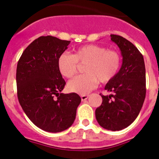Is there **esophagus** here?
Listing matches in <instances>:
<instances>
[{
  "instance_id": "34e87169",
  "label": "esophagus",
  "mask_w": 159,
  "mask_h": 159,
  "mask_svg": "<svg viewBox=\"0 0 159 159\" xmlns=\"http://www.w3.org/2000/svg\"><path fill=\"white\" fill-rule=\"evenodd\" d=\"M81 98L82 101H84V100L87 99V98H88V96H86V95H83V96H81Z\"/></svg>"
}]
</instances>
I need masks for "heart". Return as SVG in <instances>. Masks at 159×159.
I'll list each match as a JSON object with an SVG mask.
<instances>
[{
  "label": "heart",
  "instance_id": "b5f03b06",
  "mask_svg": "<svg viewBox=\"0 0 159 159\" xmlns=\"http://www.w3.org/2000/svg\"><path fill=\"white\" fill-rule=\"evenodd\" d=\"M86 63V74L77 76L68 84L70 92L86 95L96 88L98 81L107 83L119 72L121 57L116 51L107 50L102 45H83L74 51L73 54L63 53L57 60L60 72L66 78H72L77 73L78 64Z\"/></svg>",
  "mask_w": 159,
  "mask_h": 159
}]
</instances>
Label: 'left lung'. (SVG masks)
Returning <instances> with one entry per match:
<instances>
[{
    "mask_svg": "<svg viewBox=\"0 0 159 159\" xmlns=\"http://www.w3.org/2000/svg\"><path fill=\"white\" fill-rule=\"evenodd\" d=\"M117 45L123 63L116 75L107 82L105 90L113 94L103 96L96 110L97 122L104 129L120 131L131 125L139 114L146 96V69L143 57L123 36L111 34Z\"/></svg>",
    "mask_w": 159,
    "mask_h": 159,
    "instance_id": "1",
    "label": "left lung"
}]
</instances>
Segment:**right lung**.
Segmentation results:
<instances>
[{
    "label": "right lung",
    "mask_w": 159,
    "mask_h": 159,
    "mask_svg": "<svg viewBox=\"0 0 159 159\" xmlns=\"http://www.w3.org/2000/svg\"><path fill=\"white\" fill-rule=\"evenodd\" d=\"M70 41L40 36L24 51L17 64L19 102L34 125L48 132H61L72 125L81 97L63 94L66 82L57 66Z\"/></svg>",
    "instance_id": "right-lung-1"
}]
</instances>
